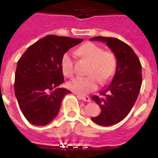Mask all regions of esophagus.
<instances>
[{
  "label": "esophagus",
  "mask_w": 158,
  "mask_h": 158,
  "mask_svg": "<svg viewBox=\"0 0 158 158\" xmlns=\"http://www.w3.org/2000/svg\"><path fill=\"white\" fill-rule=\"evenodd\" d=\"M77 98L80 99H82L83 101H85V102H90V98L89 96H85V95H77Z\"/></svg>",
  "instance_id": "34e87169"
}]
</instances>
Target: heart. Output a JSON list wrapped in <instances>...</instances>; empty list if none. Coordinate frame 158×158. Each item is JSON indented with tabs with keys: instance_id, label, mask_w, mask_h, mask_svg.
I'll return each instance as SVG.
<instances>
[{
	"instance_id": "1",
	"label": "heart",
	"mask_w": 158,
	"mask_h": 158,
	"mask_svg": "<svg viewBox=\"0 0 158 158\" xmlns=\"http://www.w3.org/2000/svg\"><path fill=\"white\" fill-rule=\"evenodd\" d=\"M78 53L91 61L89 76L77 77L67 83L70 90L78 94H87L96 89L99 81L105 83L109 81L117 67V59L110 52H104L102 47L92 42L82 44L77 50ZM62 72L66 77H72L73 69V58L69 52L62 56L60 60Z\"/></svg>"
}]
</instances>
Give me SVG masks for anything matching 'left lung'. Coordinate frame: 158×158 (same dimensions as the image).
I'll return each mask as SVG.
<instances>
[{"label":"left lung","mask_w":158,"mask_h":158,"mask_svg":"<svg viewBox=\"0 0 158 158\" xmlns=\"http://www.w3.org/2000/svg\"><path fill=\"white\" fill-rule=\"evenodd\" d=\"M90 40L107 44L117 59L112 81L92 99L99 106L101 113L91 119L97 124L110 126L126 118L137 99L142 85V66L129 45L114 37H95Z\"/></svg>","instance_id":"obj_1"}]
</instances>
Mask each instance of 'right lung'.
Returning <instances> with one entry per match:
<instances>
[{
	"label": "right lung",
	"mask_w": 158,
	"mask_h": 158,
	"mask_svg": "<svg viewBox=\"0 0 158 158\" xmlns=\"http://www.w3.org/2000/svg\"><path fill=\"white\" fill-rule=\"evenodd\" d=\"M83 39L48 35L27 49L17 63L15 94L27 121L45 125L59 113L62 101L70 91L59 86L64 81L62 56Z\"/></svg>",
	"instance_id": "right-lung-1"
}]
</instances>
